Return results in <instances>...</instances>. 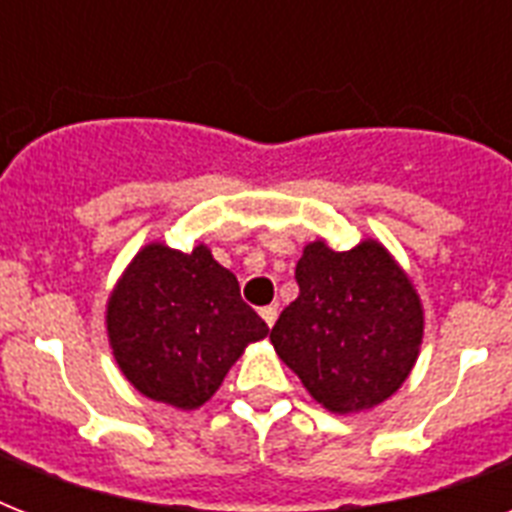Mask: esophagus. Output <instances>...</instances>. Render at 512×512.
I'll use <instances>...</instances> for the list:
<instances>
[{"instance_id": "34e87169", "label": "esophagus", "mask_w": 512, "mask_h": 512, "mask_svg": "<svg viewBox=\"0 0 512 512\" xmlns=\"http://www.w3.org/2000/svg\"><path fill=\"white\" fill-rule=\"evenodd\" d=\"M260 316H263V321L268 327H273L276 319H279V308H276V305H265V308H260Z\"/></svg>"}]
</instances>
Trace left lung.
Instances as JSON below:
<instances>
[{
	"label": "left lung",
	"instance_id": "8db88e82",
	"mask_svg": "<svg viewBox=\"0 0 512 512\" xmlns=\"http://www.w3.org/2000/svg\"><path fill=\"white\" fill-rule=\"evenodd\" d=\"M297 295L271 342L324 409L361 412L396 393L420 356L422 305L412 281L374 239L348 252L303 249Z\"/></svg>",
	"mask_w": 512,
	"mask_h": 512
}]
</instances>
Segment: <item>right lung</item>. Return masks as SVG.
I'll return each mask as SVG.
<instances>
[{
  "mask_svg": "<svg viewBox=\"0 0 512 512\" xmlns=\"http://www.w3.org/2000/svg\"><path fill=\"white\" fill-rule=\"evenodd\" d=\"M108 342L146 398L196 409L268 324L241 300L239 281L204 244L177 252L159 241L132 257L108 297Z\"/></svg>",
  "mask_w": 512,
  "mask_h": 512,
  "instance_id": "obj_1",
  "label": "right lung"
}]
</instances>
